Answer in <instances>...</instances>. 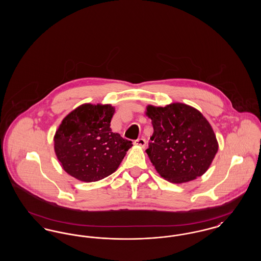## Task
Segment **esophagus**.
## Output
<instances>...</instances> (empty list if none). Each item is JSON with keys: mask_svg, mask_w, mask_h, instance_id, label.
<instances>
[{"mask_svg": "<svg viewBox=\"0 0 261 261\" xmlns=\"http://www.w3.org/2000/svg\"><path fill=\"white\" fill-rule=\"evenodd\" d=\"M134 145L139 146V147H141V148H145V147H146V145H147V142H146V140H145V139L140 138V139H137V140L134 141Z\"/></svg>", "mask_w": 261, "mask_h": 261, "instance_id": "esophagus-1", "label": "esophagus"}]
</instances>
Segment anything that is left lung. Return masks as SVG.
I'll return each instance as SVG.
<instances>
[{"label": "left lung", "mask_w": 261, "mask_h": 261, "mask_svg": "<svg viewBox=\"0 0 261 261\" xmlns=\"http://www.w3.org/2000/svg\"><path fill=\"white\" fill-rule=\"evenodd\" d=\"M153 134L146 152L155 170L175 184L205 173L218 143L210 122L193 107L174 102L164 108L148 106Z\"/></svg>", "instance_id": "obj_1"}]
</instances>
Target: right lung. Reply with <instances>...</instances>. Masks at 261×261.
<instances>
[{"label": "right lung", "mask_w": 261, "mask_h": 261, "mask_svg": "<svg viewBox=\"0 0 261 261\" xmlns=\"http://www.w3.org/2000/svg\"><path fill=\"white\" fill-rule=\"evenodd\" d=\"M114 108L84 103L68 113L54 137L56 155L63 170L83 182H96L113 173L133 145L113 133Z\"/></svg>", "instance_id": "right-lung-1"}]
</instances>
